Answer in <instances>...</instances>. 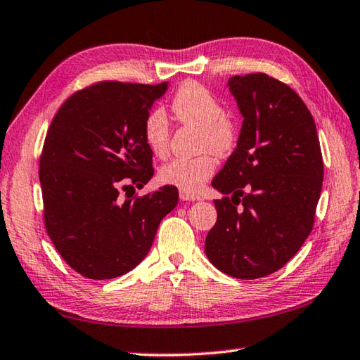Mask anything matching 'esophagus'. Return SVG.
Segmentation results:
<instances>
[{"label":"esophagus","mask_w":360,"mask_h":360,"mask_svg":"<svg viewBox=\"0 0 360 360\" xmlns=\"http://www.w3.org/2000/svg\"><path fill=\"white\" fill-rule=\"evenodd\" d=\"M179 198L182 200V202H195V200H200L198 195L187 192V191H179Z\"/></svg>","instance_id":"esophagus-1"}]
</instances>
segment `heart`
<instances>
[{"label":"heart","instance_id":"heart-1","mask_svg":"<svg viewBox=\"0 0 360 360\" xmlns=\"http://www.w3.org/2000/svg\"><path fill=\"white\" fill-rule=\"evenodd\" d=\"M169 106L179 124L198 127V150L205 152L193 158H174L168 162L160 168L158 178L163 184L195 193L214 173L216 157L212 153L224 157L235 150L240 139L238 127L225 114L222 101L205 85L195 81L181 84ZM143 138L152 154L157 157L167 154L169 125L162 109H150L146 114Z\"/></svg>","mask_w":360,"mask_h":360}]
</instances>
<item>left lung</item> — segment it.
<instances>
[{
  "label": "left lung",
  "mask_w": 360,
  "mask_h": 360,
  "mask_svg": "<svg viewBox=\"0 0 360 360\" xmlns=\"http://www.w3.org/2000/svg\"><path fill=\"white\" fill-rule=\"evenodd\" d=\"M243 127L238 146L212 179L217 221L205 252L240 279L278 271L311 233L324 162L313 115L288 84L265 75L233 76Z\"/></svg>",
  "instance_id": "1"
}]
</instances>
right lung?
<instances>
[{"label":"right lung","mask_w":360,"mask_h":360,"mask_svg":"<svg viewBox=\"0 0 360 360\" xmlns=\"http://www.w3.org/2000/svg\"><path fill=\"white\" fill-rule=\"evenodd\" d=\"M167 87L100 81L72 94L52 119L39 157L44 224L79 275L111 279L133 270L178 205L174 186L135 195L154 174L143 120Z\"/></svg>","instance_id":"obj_1"}]
</instances>
